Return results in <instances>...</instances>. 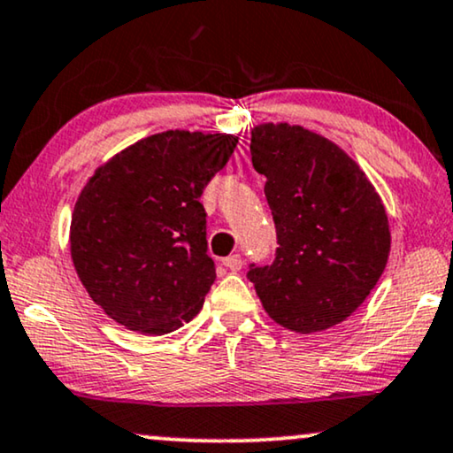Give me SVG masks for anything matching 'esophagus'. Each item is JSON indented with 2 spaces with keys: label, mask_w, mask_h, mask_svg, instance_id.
<instances>
[{
  "label": "esophagus",
  "mask_w": 453,
  "mask_h": 453,
  "mask_svg": "<svg viewBox=\"0 0 453 453\" xmlns=\"http://www.w3.org/2000/svg\"><path fill=\"white\" fill-rule=\"evenodd\" d=\"M223 265H226L230 272H240L242 269V257L240 255H230L223 259Z\"/></svg>",
  "instance_id": "1"
}]
</instances>
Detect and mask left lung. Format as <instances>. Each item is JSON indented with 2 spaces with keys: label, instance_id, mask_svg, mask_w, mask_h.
I'll list each match as a JSON object with an SVG mask.
<instances>
[{
  "label": "left lung",
  "instance_id": "8db88e82",
  "mask_svg": "<svg viewBox=\"0 0 453 453\" xmlns=\"http://www.w3.org/2000/svg\"><path fill=\"white\" fill-rule=\"evenodd\" d=\"M250 154L267 177L278 249L246 278L284 328L309 334L342 322L385 272L391 234L380 196L339 146L299 125H259Z\"/></svg>",
  "mask_w": 453,
  "mask_h": 453
}]
</instances>
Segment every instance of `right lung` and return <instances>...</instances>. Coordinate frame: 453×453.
I'll return each mask as SVG.
<instances>
[{
	"instance_id": "1",
	"label": "right lung",
	"mask_w": 453,
	"mask_h": 453,
	"mask_svg": "<svg viewBox=\"0 0 453 453\" xmlns=\"http://www.w3.org/2000/svg\"><path fill=\"white\" fill-rule=\"evenodd\" d=\"M236 144L226 134L165 131L117 154L83 188L73 263L114 322L167 334L200 311L215 282L200 194Z\"/></svg>"
}]
</instances>
